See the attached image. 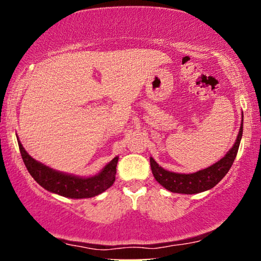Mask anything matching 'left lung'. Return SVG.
<instances>
[{
  "label": "left lung",
  "instance_id": "1",
  "mask_svg": "<svg viewBox=\"0 0 261 261\" xmlns=\"http://www.w3.org/2000/svg\"><path fill=\"white\" fill-rule=\"evenodd\" d=\"M242 128H244V116L240 124V130L235 140L233 147L226 153V155L219 162L213 164L206 169L199 170L194 173H177L171 172L159 166V164L154 159L149 158L151 163V170L153 176L158 183L171 192H177V194L192 195L203 192L215 187L222 178L226 176L228 171L233 165L234 159L237 158L239 146L242 138Z\"/></svg>",
  "mask_w": 261,
  "mask_h": 261
}]
</instances>
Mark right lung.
I'll return each instance as SVG.
<instances>
[{"mask_svg": "<svg viewBox=\"0 0 261 261\" xmlns=\"http://www.w3.org/2000/svg\"><path fill=\"white\" fill-rule=\"evenodd\" d=\"M17 144H19L21 156H22L28 172L39 185H41L42 188L52 194L76 199L90 198L105 192L115 181L119 156H115L112 162L103 167L101 172L95 176L80 177L60 172V171L53 170L51 167L44 165L28 154L19 138H17Z\"/></svg>", "mask_w": 261, "mask_h": 261, "instance_id": "obj_1", "label": "right lung"}]
</instances>
